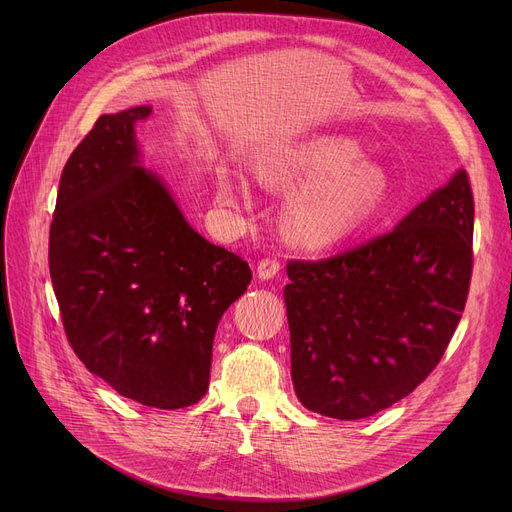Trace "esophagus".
<instances>
[{
	"label": "esophagus",
	"instance_id": "obj_1",
	"mask_svg": "<svg viewBox=\"0 0 512 512\" xmlns=\"http://www.w3.org/2000/svg\"><path fill=\"white\" fill-rule=\"evenodd\" d=\"M282 270V261L278 257H263L257 263V276L261 280H272L278 276V272Z\"/></svg>",
	"mask_w": 512,
	"mask_h": 512
}]
</instances>
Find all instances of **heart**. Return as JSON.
Returning a JSON list of instances; mask_svg holds the SVG:
<instances>
[{
  "mask_svg": "<svg viewBox=\"0 0 512 512\" xmlns=\"http://www.w3.org/2000/svg\"><path fill=\"white\" fill-rule=\"evenodd\" d=\"M359 147L340 137H315L284 151L263 168V178L305 184L288 203V234L307 247H328L357 232L388 195L382 168L359 161ZM230 191V182H226Z\"/></svg>",
  "mask_w": 512,
  "mask_h": 512,
  "instance_id": "1",
  "label": "heart"
}]
</instances>
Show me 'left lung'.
I'll use <instances>...</instances> for the list:
<instances>
[{"mask_svg": "<svg viewBox=\"0 0 512 512\" xmlns=\"http://www.w3.org/2000/svg\"><path fill=\"white\" fill-rule=\"evenodd\" d=\"M473 215L461 170L392 232L286 263L290 373L303 407L344 421L371 417L436 369L467 303Z\"/></svg>", "mask_w": 512, "mask_h": 512, "instance_id": "left-lung-1", "label": "left lung"}]
</instances>
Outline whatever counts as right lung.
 Here are the masks:
<instances>
[{
  "instance_id": "right-lung-1",
  "label": "right lung",
  "mask_w": 512,
  "mask_h": 512,
  "mask_svg": "<svg viewBox=\"0 0 512 512\" xmlns=\"http://www.w3.org/2000/svg\"><path fill=\"white\" fill-rule=\"evenodd\" d=\"M149 116V105L99 116L68 157L49 276L76 357L118 394L170 411L205 396L215 330L253 274L139 168L134 126Z\"/></svg>"
}]
</instances>
